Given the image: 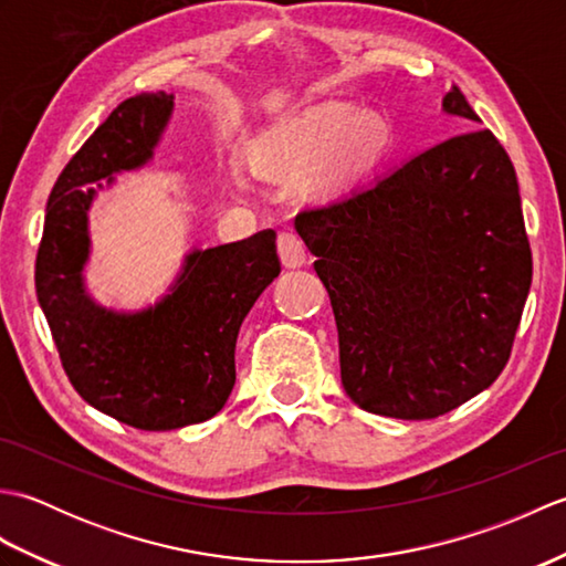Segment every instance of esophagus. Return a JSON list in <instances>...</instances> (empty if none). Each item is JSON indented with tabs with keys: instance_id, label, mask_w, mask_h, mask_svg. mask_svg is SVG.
I'll use <instances>...</instances> for the list:
<instances>
[{
	"instance_id": "esophagus-1",
	"label": "esophagus",
	"mask_w": 566,
	"mask_h": 566,
	"mask_svg": "<svg viewBox=\"0 0 566 566\" xmlns=\"http://www.w3.org/2000/svg\"><path fill=\"white\" fill-rule=\"evenodd\" d=\"M276 248H280V258L284 262V268H302L306 262V245L294 231H282L280 238H276Z\"/></svg>"
}]
</instances>
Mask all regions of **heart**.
<instances>
[{
    "instance_id": "heart-1",
    "label": "heart",
    "mask_w": 566,
    "mask_h": 566,
    "mask_svg": "<svg viewBox=\"0 0 566 566\" xmlns=\"http://www.w3.org/2000/svg\"><path fill=\"white\" fill-rule=\"evenodd\" d=\"M389 143V126L379 114H357L345 104H321L268 130L255 148L262 175L286 179L322 160L316 185L335 189L375 163ZM245 187L243 170L233 172Z\"/></svg>"
}]
</instances>
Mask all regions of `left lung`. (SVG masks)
<instances>
[{"mask_svg": "<svg viewBox=\"0 0 566 566\" xmlns=\"http://www.w3.org/2000/svg\"><path fill=\"white\" fill-rule=\"evenodd\" d=\"M442 109L479 122L457 87ZM294 226L318 258L353 403L428 420L496 381L531 292L533 252L513 163L489 128L298 211Z\"/></svg>", "mask_w": 566, "mask_h": 566, "instance_id": "1", "label": "left lung"}]
</instances>
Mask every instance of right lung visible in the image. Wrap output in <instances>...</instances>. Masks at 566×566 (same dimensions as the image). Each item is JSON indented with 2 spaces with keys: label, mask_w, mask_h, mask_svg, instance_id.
I'll return each mask as SVG.
<instances>
[{
  "label": "right lung",
  "mask_w": 566,
  "mask_h": 566,
  "mask_svg": "<svg viewBox=\"0 0 566 566\" xmlns=\"http://www.w3.org/2000/svg\"><path fill=\"white\" fill-rule=\"evenodd\" d=\"M170 114L165 92L116 106L60 172L35 255V294L70 384L97 411L138 430L185 428L221 411L235 384L240 323L282 270L268 228L189 252L172 292L138 314L106 311L84 292L93 185L146 165Z\"/></svg>",
  "instance_id": "obj_1"
}]
</instances>
